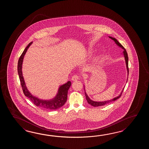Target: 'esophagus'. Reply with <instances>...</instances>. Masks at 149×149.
Segmentation results:
<instances>
[{
    "mask_svg": "<svg viewBox=\"0 0 149 149\" xmlns=\"http://www.w3.org/2000/svg\"><path fill=\"white\" fill-rule=\"evenodd\" d=\"M79 76H78V75H77V74H75V75L72 76V78H71V80H72V81H77L78 79H79Z\"/></svg>",
    "mask_w": 149,
    "mask_h": 149,
    "instance_id": "esophagus-1",
    "label": "esophagus"
}]
</instances>
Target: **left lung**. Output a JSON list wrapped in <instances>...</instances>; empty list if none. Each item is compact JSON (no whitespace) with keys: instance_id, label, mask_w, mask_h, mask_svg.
Returning <instances> with one entry per match:
<instances>
[{"instance_id":"8db88e82","label":"left lung","mask_w":149,"mask_h":149,"mask_svg":"<svg viewBox=\"0 0 149 149\" xmlns=\"http://www.w3.org/2000/svg\"><path fill=\"white\" fill-rule=\"evenodd\" d=\"M109 37L111 38V39H112V40H113L114 42H116V44L118 46H119V47H120L124 49V51H123V54H124V56H125V61H126L127 69V71H128V74H129V68H128V54H127V53L126 50V49H125V48L124 47V46H123L121 44L120 42H119L117 40L116 38H112V37ZM124 89V88L123 89V91H122V92L118 96L116 97H115V98H113V99H112V100H108V101H92V100H91L90 98H89L88 95H87V94L86 93L85 91V94L86 98V100H87V101L88 102V103L89 104L91 105L92 106H93V107H100V106H103V105L107 104L110 103L111 102L114 101H116V100H117L118 98H120L121 97V96L122 95V93H123V92Z\"/></svg>"}]
</instances>
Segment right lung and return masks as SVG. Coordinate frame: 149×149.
<instances>
[{
  "label": "right lung",
  "instance_id": "1",
  "mask_svg": "<svg viewBox=\"0 0 149 149\" xmlns=\"http://www.w3.org/2000/svg\"><path fill=\"white\" fill-rule=\"evenodd\" d=\"M31 44L32 42L29 44L27 47L25 48V49L23 51L22 54H21V55L20 56L18 61L17 72L19 76V80L22 88L23 92L25 96L28 97L30 100V101L37 107L44 109L48 110H57L58 109L62 107L67 101L68 92V89H69L70 86L71 85V82L70 81H69L66 84L60 86V87L58 89V92L57 94V95L55 98L52 100H49V101L42 100L30 94V93L29 92L28 90L27 89L25 86V82L23 79L22 72V65L23 57L24 56L25 53L28 50V48Z\"/></svg>",
  "mask_w": 149,
  "mask_h": 149
}]
</instances>
